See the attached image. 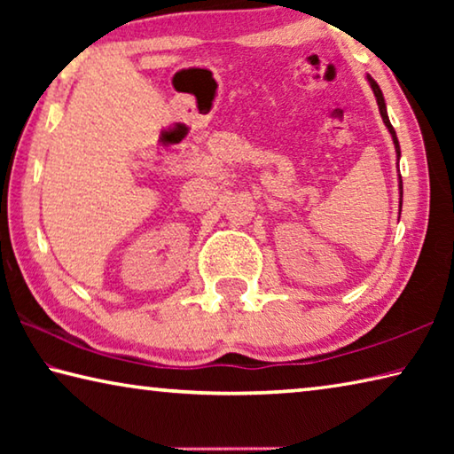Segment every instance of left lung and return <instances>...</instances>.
<instances>
[{"label":"left lung","instance_id":"1","mask_svg":"<svg viewBox=\"0 0 454 454\" xmlns=\"http://www.w3.org/2000/svg\"><path fill=\"white\" fill-rule=\"evenodd\" d=\"M366 80H368V83H371V88H372V91H374V98H376V104H379V112H380V118H382V121H384V126L388 128L390 136H393V144H395V150H396V158H401V145H398L396 132H395V128H393V124H390V120H388L387 104H384L382 91H380V88H379V83H376V82L371 78V75H366ZM398 190H401V206H403V180H401V176H398Z\"/></svg>","mask_w":454,"mask_h":454}]
</instances>
